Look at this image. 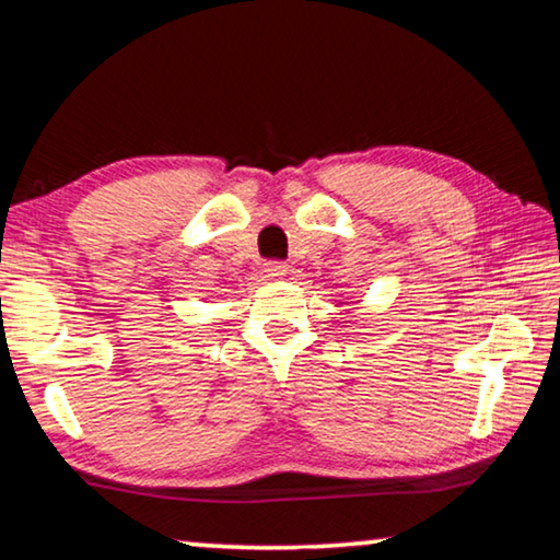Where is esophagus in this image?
Instances as JSON below:
<instances>
[{
	"instance_id": "1",
	"label": "esophagus",
	"mask_w": 560,
	"mask_h": 560,
	"mask_svg": "<svg viewBox=\"0 0 560 560\" xmlns=\"http://www.w3.org/2000/svg\"><path fill=\"white\" fill-rule=\"evenodd\" d=\"M287 271H289V267L283 261H271L264 267V273H267L269 279H283L287 277Z\"/></svg>"
}]
</instances>
